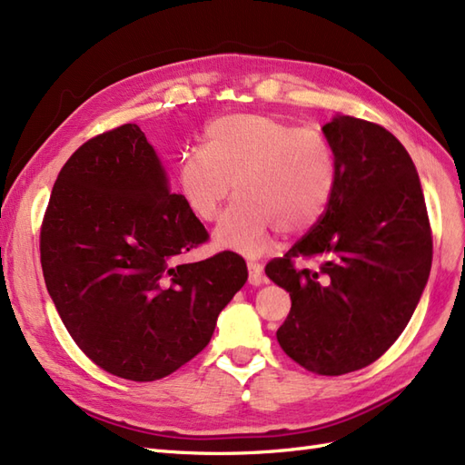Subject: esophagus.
<instances>
[{"label":"esophagus","instance_id":"obj_1","mask_svg":"<svg viewBox=\"0 0 465 465\" xmlns=\"http://www.w3.org/2000/svg\"><path fill=\"white\" fill-rule=\"evenodd\" d=\"M247 269H249V284L259 287V284L265 282L263 269H261L259 263H255V261H247Z\"/></svg>","mask_w":465,"mask_h":465}]
</instances>
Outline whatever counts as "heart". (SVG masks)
<instances>
[{"label": "heart", "instance_id": "obj_1", "mask_svg": "<svg viewBox=\"0 0 465 465\" xmlns=\"http://www.w3.org/2000/svg\"><path fill=\"white\" fill-rule=\"evenodd\" d=\"M235 194L216 230L222 247L247 255L265 252L272 233L294 235L322 218L338 181L330 141L277 117L230 114L206 127V147L186 149L176 164V188L202 222L216 220Z\"/></svg>", "mask_w": 465, "mask_h": 465}]
</instances>
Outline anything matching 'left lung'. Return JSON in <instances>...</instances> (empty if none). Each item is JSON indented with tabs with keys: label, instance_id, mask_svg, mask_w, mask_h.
Masks as SVG:
<instances>
[{
	"label": "left lung",
	"instance_id": "obj_1",
	"mask_svg": "<svg viewBox=\"0 0 465 465\" xmlns=\"http://www.w3.org/2000/svg\"><path fill=\"white\" fill-rule=\"evenodd\" d=\"M338 181L312 230L267 277L291 294L277 330L282 351L318 375L377 361L407 328L432 265V230L419 173L402 143L379 124L338 115L322 127ZM319 259L318 270L296 260Z\"/></svg>",
	"mask_w": 465,
	"mask_h": 465
}]
</instances>
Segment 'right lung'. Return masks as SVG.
<instances>
[{"instance_id":"1","label":"right lung","mask_w":465,"mask_h":465,"mask_svg":"<svg viewBox=\"0 0 465 465\" xmlns=\"http://www.w3.org/2000/svg\"><path fill=\"white\" fill-rule=\"evenodd\" d=\"M208 237L137 124L80 145L56 176L39 240L46 289L76 346L137 383L193 360L247 281L233 252L183 263Z\"/></svg>"}]
</instances>
